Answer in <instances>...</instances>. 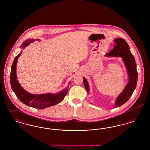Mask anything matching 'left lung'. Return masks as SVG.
I'll list each match as a JSON object with an SVG mask.
<instances>
[{
	"label": "left lung",
	"mask_w": 150,
	"mask_h": 150,
	"mask_svg": "<svg viewBox=\"0 0 150 150\" xmlns=\"http://www.w3.org/2000/svg\"><path fill=\"white\" fill-rule=\"evenodd\" d=\"M114 42V49L107 53L106 56L121 57L127 68L129 76L128 83L115 102L114 108H116L127 102L132 96L137 83L138 73L134 57L131 53L129 46L126 41L122 38H117L115 39ZM83 83L88 93L89 91V86L85 78H83Z\"/></svg>",
	"instance_id": "left-lung-1"
}]
</instances>
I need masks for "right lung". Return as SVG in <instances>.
<instances>
[{
	"label": "right lung",
	"mask_w": 150,
	"mask_h": 150,
	"mask_svg": "<svg viewBox=\"0 0 150 150\" xmlns=\"http://www.w3.org/2000/svg\"><path fill=\"white\" fill-rule=\"evenodd\" d=\"M38 40V39H37ZM33 39H29L23 42L21 47L25 48L30 43L34 42ZM22 51L19 54L15 57L13 62L11 66V71L10 74L11 86L18 98L22 102L30 107L38 109H44L47 107L57 105L64 99L69 91V85L63 91L57 94L47 93L43 94H32L25 91L17 80L16 76V64L17 59L20 57Z\"/></svg>",
	"instance_id": "1"
}]
</instances>
